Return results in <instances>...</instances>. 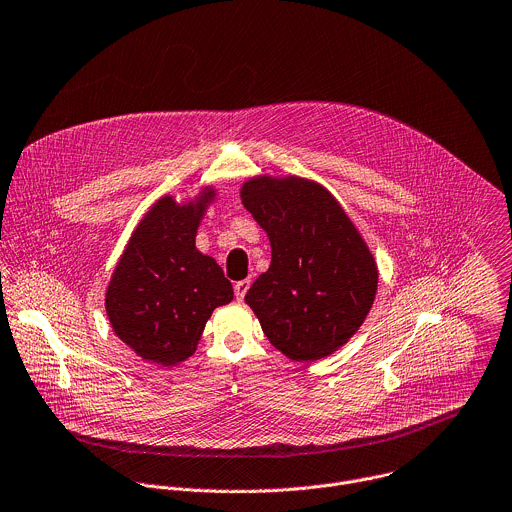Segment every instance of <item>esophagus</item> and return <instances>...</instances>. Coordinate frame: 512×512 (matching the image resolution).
<instances>
[{"label":"esophagus","mask_w":512,"mask_h":512,"mask_svg":"<svg viewBox=\"0 0 512 512\" xmlns=\"http://www.w3.org/2000/svg\"><path fill=\"white\" fill-rule=\"evenodd\" d=\"M249 285H251V279H243V281H237V283H235V297H237L239 301H243V297H245Z\"/></svg>","instance_id":"obj_1"}]
</instances>
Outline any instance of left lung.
Returning a JSON list of instances; mask_svg holds the SVG:
<instances>
[{"label":"left lung","instance_id":"obj_1","mask_svg":"<svg viewBox=\"0 0 512 512\" xmlns=\"http://www.w3.org/2000/svg\"><path fill=\"white\" fill-rule=\"evenodd\" d=\"M245 209L267 231L271 265L245 295L263 333L291 361H317L363 325L377 293V265L359 231L321 185L257 177Z\"/></svg>","mask_w":512,"mask_h":512}]
</instances>
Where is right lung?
I'll list each match as a JSON object with an SVG mask.
<instances>
[{
    "label": "right lung",
    "mask_w": 512,
    "mask_h": 512,
    "mask_svg": "<svg viewBox=\"0 0 512 512\" xmlns=\"http://www.w3.org/2000/svg\"><path fill=\"white\" fill-rule=\"evenodd\" d=\"M213 191L197 203L159 199L137 225L105 295L115 335L141 359L163 367L195 353L213 309L233 299L215 259L195 247Z\"/></svg>",
    "instance_id": "add662e5"
}]
</instances>
